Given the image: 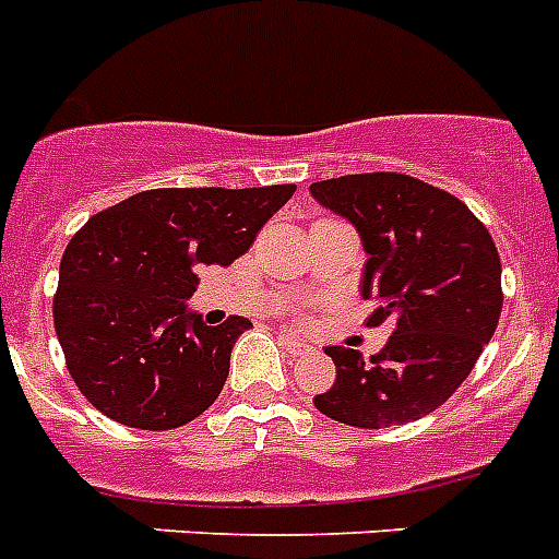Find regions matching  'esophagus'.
<instances>
[{"instance_id": "1", "label": "esophagus", "mask_w": 559, "mask_h": 559, "mask_svg": "<svg viewBox=\"0 0 559 559\" xmlns=\"http://www.w3.org/2000/svg\"><path fill=\"white\" fill-rule=\"evenodd\" d=\"M281 342H284V347H287L289 353H293V356H301V353H310L312 347L307 342H301V338H298V335L295 333H284L281 335Z\"/></svg>"}]
</instances>
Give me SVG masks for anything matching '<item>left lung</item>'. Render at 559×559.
<instances>
[{
	"label": "left lung",
	"mask_w": 559,
	"mask_h": 559,
	"mask_svg": "<svg viewBox=\"0 0 559 559\" xmlns=\"http://www.w3.org/2000/svg\"><path fill=\"white\" fill-rule=\"evenodd\" d=\"M312 198L347 217L367 258L361 295L370 326L393 335L365 358L326 347L335 382L312 399L353 428L421 419L453 396L491 342L502 312V264L483 221L460 198L396 171L321 180Z\"/></svg>",
	"instance_id": "left-lung-1"
}]
</instances>
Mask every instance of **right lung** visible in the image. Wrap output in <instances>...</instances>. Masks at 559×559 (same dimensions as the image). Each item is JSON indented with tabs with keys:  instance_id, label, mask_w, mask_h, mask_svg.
Listing matches in <instances>:
<instances>
[{
	"instance_id": "obj_1",
	"label": "right lung",
	"mask_w": 559,
	"mask_h": 559,
	"mask_svg": "<svg viewBox=\"0 0 559 559\" xmlns=\"http://www.w3.org/2000/svg\"><path fill=\"white\" fill-rule=\"evenodd\" d=\"M295 186L148 189L91 217L59 264L53 330L80 393L140 430L201 416L229 376L249 321L209 326L186 301L198 266H229Z\"/></svg>"
}]
</instances>
